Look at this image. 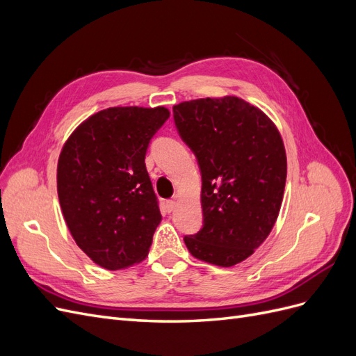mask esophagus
Listing matches in <instances>:
<instances>
[{
  "label": "esophagus",
  "mask_w": 356,
  "mask_h": 356,
  "mask_svg": "<svg viewBox=\"0 0 356 356\" xmlns=\"http://www.w3.org/2000/svg\"><path fill=\"white\" fill-rule=\"evenodd\" d=\"M177 200H166V209L168 212H174L177 208Z\"/></svg>",
  "instance_id": "1"
}]
</instances>
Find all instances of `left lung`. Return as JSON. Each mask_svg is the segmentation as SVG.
<instances>
[{
  "label": "left lung",
  "mask_w": 356,
  "mask_h": 356,
  "mask_svg": "<svg viewBox=\"0 0 356 356\" xmlns=\"http://www.w3.org/2000/svg\"><path fill=\"white\" fill-rule=\"evenodd\" d=\"M174 120L202 174L203 225L184 242L199 260L232 267L266 241L281 211V134L261 110L236 96L181 102Z\"/></svg>",
  "instance_id": "obj_1"
}]
</instances>
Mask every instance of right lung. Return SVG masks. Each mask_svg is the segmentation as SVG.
<instances>
[{
  "instance_id": "right-lung-1",
  "label": "right lung",
  "mask_w": 356,
  "mask_h": 356,
  "mask_svg": "<svg viewBox=\"0 0 356 356\" xmlns=\"http://www.w3.org/2000/svg\"><path fill=\"white\" fill-rule=\"evenodd\" d=\"M169 114L165 106L102 110L75 129L60 152L63 218L80 250L108 270L143 261L161 221L145 154Z\"/></svg>"
}]
</instances>
